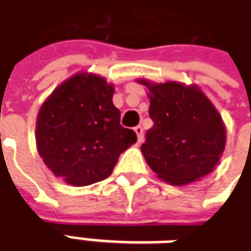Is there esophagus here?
I'll use <instances>...</instances> for the list:
<instances>
[{"mask_svg":"<svg viewBox=\"0 0 251 251\" xmlns=\"http://www.w3.org/2000/svg\"><path fill=\"white\" fill-rule=\"evenodd\" d=\"M135 134H136V136H138V142L139 143H142L143 142V139H145V134H143V128H142V126H136L134 128Z\"/></svg>","mask_w":251,"mask_h":251,"instance_id":"obj_1","label":"esophagus"}]
</instances>
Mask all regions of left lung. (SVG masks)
I'll return each instance as SVG.
<instances>
[{
    "label": "left lung",
    "instance_id": "left-lung-1",
    "mask_svg": "<svg viewBox=\"0 0 251 251\" xmlns=\"http://www.w3.org/2000/svg\"><path fill=\"white\" fill-rule=\"evenodd\" d=\"M150 99L154 127L140 150L157 177L170 185H188L212 173L226 149L219 111L196 83L152 82L138 78Z\"/></svg>",
    "mask_w": 251,
    "mask_h": 251
}]
</instances>
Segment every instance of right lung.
Wrapping results in <instances>:
<instances>
[{
	"instance_id": "1",
	"label": "right lung",
	"mask_w": 251,
	"mask_h": 251,
	"mask_svg": "<svg viewBox=\"0 0 251 251\" xmlns=\"http://www.w3.org/2000/svg\"><path fill=\"white\" fill-rule=\"evenodd\" d=\"M115 85L99 74L75 73L52 90L39 109L36 149L66 184L86 186L109 177L123 151L136 142L120 126Z\"/></svg>"
}]
</instances>
